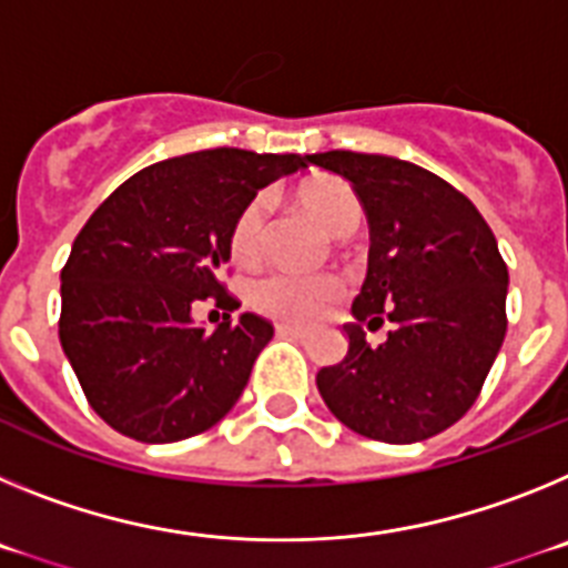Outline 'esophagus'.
Wrapping results in <instances>:
<instances>
[{
    "label": "esophagus",
    "instance_id": "1",
    "mask_svg": "<svg viewBox=\"0 0 568 568\" xmlns=\"http://www.w3.org/2000/svg\"><path fill=\"white\" fill-rule=\"evenodd\" d=\"M275 333H278L281 338H295V341H304V338H307V333H304V329L287 327V324H278V327H275Z\"/></svg>",
    "mask_w": 568,
    "mask_h": 568
}]
</instances>
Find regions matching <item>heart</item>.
Returning a JSON list of instances; mask_svg holds the SVG:
<instances>
[{"instance_id":"obj_1","label":"heart","mask_w":568,"mask_h":568,"mask_svg":"<svg viewBox=\"0 0 568 568\" xmlns=\"http://www.w3.org/2000/svg\"><path fill=\"white\" fill-rule=\"evenodd\" d=\"M301 207L333 235H349L361 222V204L353 187L338 179H318L298 193ZM267 250V199L258 195L244 204L230 233V255L241 267L258 264ZM344 298V281L335 275L273 273L258 281L253 304L270 318L295 327H310Z\"/></svg>"}]
</instances>
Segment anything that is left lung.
<instances>
[{"mask_svg": "<svg viewBox=\"0 0 568 568\" xmlns=\"http://www.w3.org/2000/svg\"><path fill=\"white\" fill-rule=\"evenodd\" d=\"M310 162L344 175L369 222V267L346 358L315 378L353 433L415 444L444 433L480 395L506 335L509 273L478 207L404 159L329 150ZM394 324L384 345L364 328Z\"/></svg>", "mask_w": 568, "mask_h": 568, "instance_id": "8db88e82", "label": "left lung"}]
</instances>
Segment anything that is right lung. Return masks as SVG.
Listing matches in <instances>:
<instances>
[{
    "label": "right lung",
    "mask_w": 568,
    "mask_h": 568,
    "mask_svg": "<svg viewBox=\"0 0 568 568\" xmlns=\"http://www.w3.org/2000/svg\"><path fill=\"white\" fill-rule=\"evenodd\" d=\"M307 162L239 148L175 155L130 175L90 215L62 270L59 341L115 433L170 444L233 409L273 324L241 313L210 333L193 307L215 298L239 310L219 281L235 219L261 187Z\"/></svg>",
    "instance_id": "1"
}]
</instances>
